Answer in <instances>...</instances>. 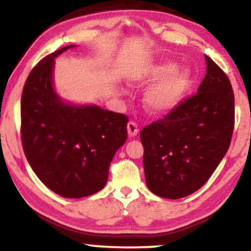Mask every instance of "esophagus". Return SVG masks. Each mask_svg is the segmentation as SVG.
Masks as SVG:
<instances>
[{
    "instance_id": "esophagus-1",
    "label": "esophagus",
    "mask_w": 251,
    "mask_h": 251,
    "mask_svg": "<svg viewBox=\"0 0 251 251\" xmlns=\"http://www.w3.org/2000/svg\"><path fill=\"white\" fill-rule=\"evenodd\" d=\"M127 131L129 137H135V135L139 133V128H138V125L134 122H129L127 124Z\"/></svg>"
}]
</instances>
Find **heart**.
Masks as SVG:
<instances>
[{
	"label": "heart",
	"mask_w": 251,
	"mask_h": 251,
	"mask_svg": "<svg viewBox=\"0 0 251 251\" xmlns=\"http://www.w3.org/2000/svg\"><path fill=\"white\" fill-rule=\"evenodd\" d=\"M177 65L174 62H163L146 71L145 79H165L154 85L148 92L145 102L151 111L164 113L174 109L180 102L181 98L191 85V72L189 70L176 71Z\"/></svg>",
	"instance_id": "1"
}]
</instances>
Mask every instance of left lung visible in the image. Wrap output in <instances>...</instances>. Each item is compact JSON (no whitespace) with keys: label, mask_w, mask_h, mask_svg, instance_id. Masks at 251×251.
<instances>
[{"label":"left lung","mask_w":251,"mask_h":251,"mask_svg":"<svg viewBox=\"0 0 251 251\" xmlns=\"http://www.w3.org/2000/svg\"><path fill=\"white\" fill-rule=\"evenodd\" d=\"M205 61L206 75L197 93L140 132L146 184L159 197L178 200L201 189L231 143V83L209 56Z\"/></svg>","instance_id":"8db88e82"}]
</instances>
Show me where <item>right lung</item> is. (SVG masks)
Wrapping results in <instances>:
<instances>
[{
    "mask_svg": "<svg viewBox=\"0 0 251 251\" xmlns=\"http://www.w3.org/2000/svg\"><path fill=\"white\" fill-rule=\"evenodd\" d=\"M40 61L25 80L21 98V139L28 163L47 188L66 198L100 191L109 164L127 139L125 114L99 106L63 102L53 87L55 57Z\"/></svg>",
    "mask_w": 251,
    "mask_h": 251,
    "instance_id": "obj_1",
    "label": "right lung"
}]
</instances>
